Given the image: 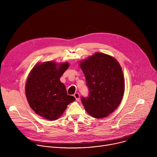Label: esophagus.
<instances>
[{"label":"esophagus","instance_id":"34e87169","mask_svg":"<svg viewBox=\"0 0 157 157\" xmlns=\"http://www.w3.org/2000/svg\"><path fill=\"white\" fill-rule=\"evenodd\" d=\"M74 96L75 97L76 100L77 101H79V99H80V95H79V94L78 93H75V94H74Z\"/></svg>","mask_w":157,"mask_h":157}]
</instances>
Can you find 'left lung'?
<instances>
[{"label": "left lung", "instance_id": "1", "mask_svg": "<svg viewBox=\"0 0 157 157\" xmlns=\"http://www.w3.org/2000/svg\"><path fill=\"white\" fill-rule=\"evenodd\" d=\"M89 89L87 98H81L87 113L94 118L108 116L122 99L125 82L119 62L110 55L96 53L79 63Z\"/></svg>", "mask_w": 157, "mask_h": 157}]
</instances>
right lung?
I'll return each instance as SVG.
<instances>
[{"mask_svg":"<svg viewBox=\"0 0 157 157\" xmlns=\"http://www.w3.org/2000/svg\"><path fill=\"white\" fill-rule=\"evenodd\" d=\"M68 62L38 63L30 71L25 84V94L35 113L49 121L58 119L75 97L67 94L59 78L68 69Z\"/></svg>","mask_w":157,"mask_h":157,"instance_id":"right-lung-1","label":"right lung"}]
</instances>
